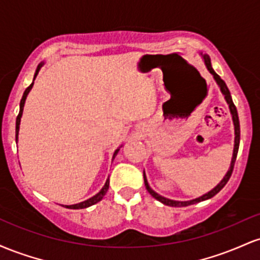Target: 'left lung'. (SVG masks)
<instances>
[{
	"label": "left lung",
	"instance_id": "obj_1",
	"mask_svg": "<svg viewBox=\"0 0 260 260\" xmlns=\"http://www.w3.org/2000/svg\"><path fill=\"white\" fill-rule=\"evenodd\" d=\"M199 55L202 56L203 59H204V63L207 66L208 71L211 73V76L214 77V79H215L216 84L219 85L220 90H221L223 98H225L226 103H228L229 105V109H230V112H231V116H232V122H234V126H235V145H234V154H232V159H231V164H230V169L229 171L226 172V175L223 176V178L221 181L219 182V183L216 184L215 187L213 188L211 190H209L208 193H205V194H203L201 197H198V198L196 199H190V201H174V199H169V198H165V197L157 194L155 190H153L149 186L148 183V180H147V176H145V172H143V177H144V183H145V187H147V190L149 193H150L151 197H154L156 201H159L162 203V204L165 205H169V207H176V208H180V207H187V205H192V204H196V203H199V202H203V201H207V199H210L213 198L214 196L217 194V193L220 192V190L222 189L223 187H225V184L228 183V181L230 180V177H231V174L232 171H234V166H235V161H236V157H237V153H238V147H240V120H238V113H237V109H236L234 101H232V98H231V94H230V90L228 88V85L225 84V82L220 78L219 74H216L215 71L213 70V67H211V62H210V57L207 55V53H203L201 52Z\"/></svg>",
	"mask_w": 260,
	"mask_h": 260
}]
</instances>
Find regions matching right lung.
I'll return each mask as SVG.
<instances>
[{
	"instance_id": "right-lung-1",
	"label": "right lung",
	"mask_w": 260,
	"mask_h": 260,
	"mask_svg": "<svg viewBox=\"0 0 260 260\" xmlns=\"http://www.w3.org/2000/svg\"><path fill=\"white\" fill-rule=\"evenodd\" d=\"M43 64H44V63H43V62H41V63L38 66V68H37V72H35V74H34V79L37 78V76H38L39 71H40V68L43 67ZM32 85H34V80H32V83H31V84L29 85L28 88L25 89L24 94H23V98H22V100H20V105H19V115H18V117H17V121H16V142H18V133H19V124H20V118H22V115H23V109H24V104H25L26 96H28L29 91L31 90ZM121 147H122V145H121ZM121 147H120V148H121ZM120 148H117V149H116V150H115V153H113V156H112V160L115 159V156H116V155L118 154V150H120ZM109 186H110V178H107L106 182H105V184H104V187L101 188V189H100V192H99V193H96V194H95L94 197H91V198L86 199V201H84V202H80V203H78V204L64 205V208H68V209H84V208L91 207V205L96 204L98 202H100L101 199L104 198V196H105L107 190H109Z\"/></svg>"
}]
</instances>
